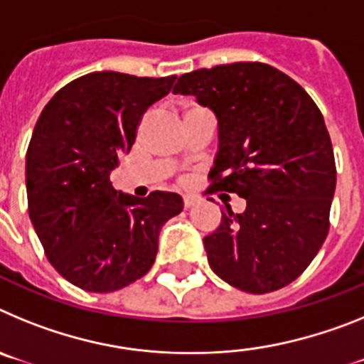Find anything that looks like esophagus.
<instances>
[{
	"label": "esophagus",
	"mask_w": 364,
	"mask_h": 364,
	"mask_svg": "<svg viewBox=\"0 0 364 364\" xmlns=\"http://www.w3.org/2000/svg\"><path fill=\"white\" fill-rule=\"evenodd\" d=\"M197 202H198V197H193V195L184 197V208L186 210H189V208H193V205L197 204Z\"/></svg>",
	"instance_id": "obj_1"
}]
</instances>
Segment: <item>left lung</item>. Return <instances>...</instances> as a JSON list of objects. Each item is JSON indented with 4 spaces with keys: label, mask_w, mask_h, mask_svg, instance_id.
<instances>
[{
    "label": "left lung",
    "mask_w": 364,
    "mask_h": 364,
    "mask_svg": "<svg viewBox=\"0 0 364 364\" xmlns=\"http://www.w3.org/2000/svg\"><path fill=\"white\" fill-rule=\"evenodd\" d=\"M175 92L197 96L218 120V154L208 193L246 198L222 211L204 239L210 266L247 294L281 290L326 240L336 159L319 107L288 74L237 62L182 74Z\"/></svg>",
    "instance_id": "left-lung-1"
}]
</instances>
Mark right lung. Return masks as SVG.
Instances as JSON below:
<instances>
[{
	"label": "right lung",
	"instance_id": "add662e5",
	"mask_svg": "<svg viewBox=\"0 0 364 364\" xmlns=\"http://www.w3.org/2000/svg\"><path fill=\"white\" fill-rule=\"evenodd\" d=\"M176 76L91 73L43 107L27 149L28 217L56 272L85 291L109 294L151 269L159 233L184 208L176 193L134 198L111 171L129 153L144 112Z\"/></svg>",
	"mask_w": 364,
	"mask_h": 364
}]
</instances>
